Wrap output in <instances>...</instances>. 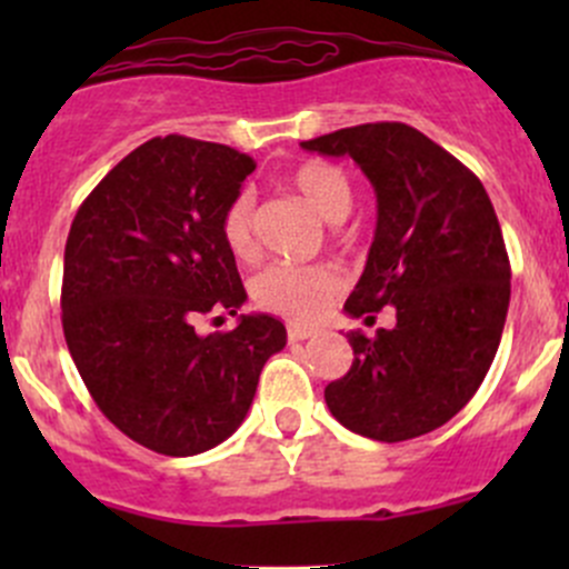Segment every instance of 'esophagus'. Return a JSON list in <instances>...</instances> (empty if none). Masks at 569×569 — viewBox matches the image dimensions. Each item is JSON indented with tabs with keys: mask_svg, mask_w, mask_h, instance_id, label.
I'll use <instances>...</instances> for the list:
<instances>
[{
	"mask_svg": "<svg viewBox=\"0 0 569 569\" xmlns=\"http://www.w3.org/2000/svg\"><path fill=\"white\" fill-rule=\"evenodd\" d=\"M317 336L313 327H300V325H289V341H306V338Z\"/></svg>",
	"mask_w": 569,
	"mask_h": 569,
	"instance_id": "34e87169",
	"label": "esophagus"
}]
</instances>
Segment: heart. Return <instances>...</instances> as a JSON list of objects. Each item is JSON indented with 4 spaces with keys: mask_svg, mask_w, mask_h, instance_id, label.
Returning a JSON list of instances; mask_svg holds the SVG:
<instances>
[{
    "mask_svg": "<svg viewBox=\"0 0 569 569\" xmlns=\"http://www.w3.org/2000/svg\"><path fill=\"white\" fill-rule=\"evenodd\" d=\"M291 189L311 206L313 211L327 222H341L352 209V181L338 164L313 162L300 164L289 178ZM226 248L237 258L248 261L258 252L256 237V206L250 192H239L222 211L220 222ZM341 291V274L332 267H274L263 269L252 280V295L269 311L280 313L297 321L317 319L332 297Z\"/></svg>",
    "mask_w": 569,
    "mask_h": 569,
    "instance_id": "1",
    "label": "heart"
}]
</instances>
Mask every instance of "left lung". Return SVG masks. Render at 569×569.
Here are the masks:
<instances>
[{
	"instance_id": "obj_1",
	"label": "left lung",
	"mask_w": 569,
	"mask_h": 569,
	"mask_svg": "<svg viewBox=\"0 0 569 569\" xmlns=\"http://www.w3.org/2000/svg\"><path fill=\"white\" fill-rule=\"evenodd\" d=\"M355 159L377 194V231L343 311L396 325L347 332L352 369L325 388L336 421L399 443L443 427L479 391L509 311V256L496 209L460 159L407 123H363L300 142Z\"/></svg>"
}]
</instances>
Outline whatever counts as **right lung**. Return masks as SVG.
<instances>
[{
  "mask_svg": "<svg viewBox=\"0 0 569 569\" xmlns=\"http://www.w3.org/2000/svg\"><path fill=\"white\" fill-rule=\"evenodd\" d=\"M256 170L248 153L192 137H153L79 206L62 267V332L90 396L134 443L192 457L231 438L283 321L242 313L198 336L206 313L244 306L222 211ZM220 319V317H217Z\"/></svg>",
  "mask_w": 569,
  "mask_h": 569,
  "instance_id": "right-lung-1",
  "label": "right lung"
}]
</instances>
